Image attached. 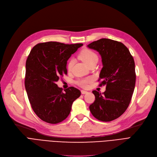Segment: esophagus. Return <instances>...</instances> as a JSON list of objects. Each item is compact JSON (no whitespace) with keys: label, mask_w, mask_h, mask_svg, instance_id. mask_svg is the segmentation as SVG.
I'll return each instance as SVG.
<instances>
[{"label":"esophagus","mask_w":157,"mask_h":157,"mask_svg":"<svg viewBox=\"0 0 157 157\" xmlns=\"http://www.w3.org/2000/svg\"><path fill=\"white\" fill-rule=\"evenodd\" d=\"M81 92H82V94H86V93H87V91H86V90H81Z\"/></svg>","instance_id":"esophagus-1"}]
</instances>
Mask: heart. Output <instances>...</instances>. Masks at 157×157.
Masks as SVG:
<instances>
[{
    "mask_svg": "<svg viewBox=\"0 0 157 157\" xmlns=\"http://www.w3.org/2000/svg\"><path fill=\"white\" fill-rule=\"evenodd\" d=\"M79 57L87 65H89L90 64L93 62H97L98 59V57L97 54L91 50L89 49H84L80 52ZM74 65V60L73 59H71L67 63V70L68 72L72 71V68ZM92 79L90 77L85 78L83 79H79L76 81V84L82 87L85 88L88 86V85L92 82Z\"/></svg>",
    "mask_w": 157,
    "mask_h": 157,
    "instance_id": "obj_1",
    "label": "heart"
}]
</instances>
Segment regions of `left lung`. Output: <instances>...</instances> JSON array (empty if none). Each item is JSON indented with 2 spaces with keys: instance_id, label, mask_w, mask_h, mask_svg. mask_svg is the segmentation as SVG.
I'll return each instance as SVG.
<instances>
[{
  "instance_id": "1",
  "label": "left lung",
  "mask_w": 157,
  "mask_h": 157,
  "mask_svg": "<svg viewBox=\"0 0 157 157\" xmlns=\"http://www.w3.org/2000/svg\"><path fill=\"white\" fill-rule=\"evenodd\" d=\"M87 46L101 56L103 68L98 81L102 80L100 86L106 85L102 94L92 91L95 100L90 111L98 120L111 121L123 114L130 103L136 82L134 59L129 49L117 40L103 38Z\"/></svg>"
}]
</instances>
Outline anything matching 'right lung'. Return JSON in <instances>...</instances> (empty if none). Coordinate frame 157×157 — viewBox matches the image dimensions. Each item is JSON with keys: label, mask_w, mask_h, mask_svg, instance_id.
<instances>
[{"label": "right lung", "mask_w": 157, "mask_h": 157, "mask_svg": "<svg viewBox=\"0 0 157 157\" xmlns=\"http://www.w3.org/2000/svg\"><path fill=\"white\" fill-rule=\"evenodd\" d=\"M82 43H41L34 46L26 62L25 85L34 113L43 121L56 124L65 120L72 103L81 95L70 86L64 92L56 82L67 74V61Z\"/></svg>", "instance_id": "obj_1"}]
</instances>
